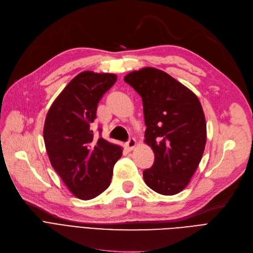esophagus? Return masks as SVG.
Instances as JSON below:
<instances>
[{
    "label": "esophagus",
    "instance_id": "esophagus-1",
    "mask_svg": "<svg viewBox=\"0 0 253 253\" xmlns=\"http://www.w3.org/2000/svg\"><path fill=\"white\" fill-rule=\"evenodd\" d=\"M136 145H137V142L134 138H130L128 140V142L126 143V147H127L128 150H133L136 147Z\"/></svg>",
    "mask_w": 253,
    "mask_h": 253
}]
</instances>
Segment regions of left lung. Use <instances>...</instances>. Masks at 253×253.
<instances>
[{"mask_svg": "<svg viewBox=\"0 0 253 253\" xmlns=\"http://www.w3.org/2000/svg\"><path fill=\"white\" fill-rule=\"evenodd\" d=\"M142 98L145 142L154 164L144 181L158 194L173 196L190 182L207 141L205 114L196 93L166 72L145 67L125 77Z\"/></svg>", "mask_w": 253, "mask_h": 253, "instance_id": "left-lung-1", "label": "left lung"}]
</instances>
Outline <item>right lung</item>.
<instances>
[{
    "label": "right lung",
    "instance_id": "1",
    "mask_svg": "<svg viewBox=\"0 0 253 253\" xmlns=\"http://www.w3.org/2000/svg\"><path fill=\"white\" fill-rule=\"evenodd\" d=\"M117 76L84 71L72 79L47 112L43 138L50 164L76 198L87 201L110 185L123 147L93 138L90 125L103 94Z\"/></svg>",
    "mask_w": 253,
    "mask_h": 253
}]
</instances>
